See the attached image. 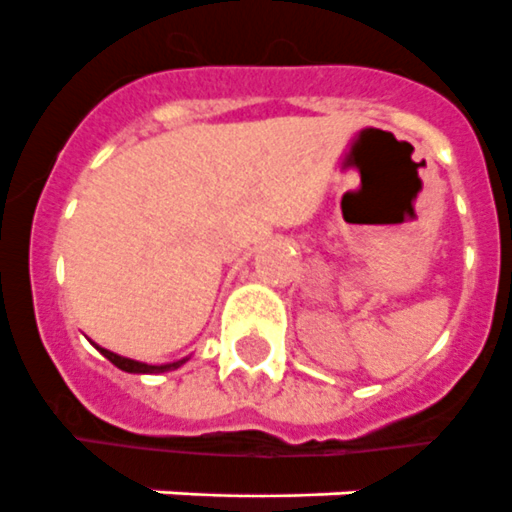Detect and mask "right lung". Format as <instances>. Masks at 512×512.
I'll use <instances>...</instances> for the list:
<instances>
[{"label":"right lung","mask_w":512,"mask_h":512,"mask_svg":"<svg viewBox=\"0 0 512 512\" xmlns=\"http://www.w3.org/2000/svg\"><path fill=\"white\" fill-rule=\"evenodd\" d=\"M97 349H100V346H97ZM100 354L105 359H110L118 370H124V372H169V370H177V367H182L187 362L185 357V359H179V362H169V365H145V362H137V359L118 357V354H113V351L108 349H100Z\"/></svg>","instance_id":"right-lung-1"}]
</instances>
